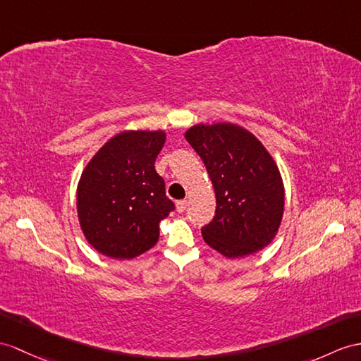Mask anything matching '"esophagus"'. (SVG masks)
Listing matches in <instances>:
<instances>
[{
    "label": "esophagus",
    "instance_id": "1",
    "mask_svg": "<svg viewBox=\"0 0 361 361\" xmlns=\"http://www.w3.org/2000/svg\"><path fill=\"white\" fill-rule=\"evenodd\" d=\"M187 205H188L187 200H178L176 202V209H178L179 213H183V211L187 209Z\"/></svg>",
    "mask_w": 361,
    "mask_h": 361
}]
</instances>
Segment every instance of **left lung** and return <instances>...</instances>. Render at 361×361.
Returning <instances> with one entry per match:
<instances>
[{
    "mask_svg": "<svg viewBox=\"0 0 361 361\" xmlns=\"http://www.w3.org/2000/svg\"><path fill=\"white\" fill-rule=\"evenodd\" d=\"M216 192V216L202 228L204 240L228 259L263 250L283 217L285 190L277 165L260 140L230 122L187 130Z\"/></svg>",
    "mask_w": 361,
    "mask_h": 361,
    "instance_id": "8db88e82",
    "label": "left lung"
}]
</instances>
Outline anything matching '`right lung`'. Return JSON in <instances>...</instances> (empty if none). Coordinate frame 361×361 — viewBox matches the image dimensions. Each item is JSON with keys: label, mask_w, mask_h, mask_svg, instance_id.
Returning a JSON list of instances; mask_svg holds the SVG:
<instances>
[{"label": "right lung", "mask_w": 361, "mask_h": 361, "mask_svg": "<svg viewBox=\"0 0 361 361\" xmlns=\"http://www.w3.org/2000/svg\"><path fill=\"white\" fill-rule=\"evenodd\" d=\"M164 144L162 130L122 131L84 169L76 191L79 225L104 256L133 259L159 239V224L174 209L154 169Z\"/></svg>", "instance_id": "add662e5"}]
</instances>
